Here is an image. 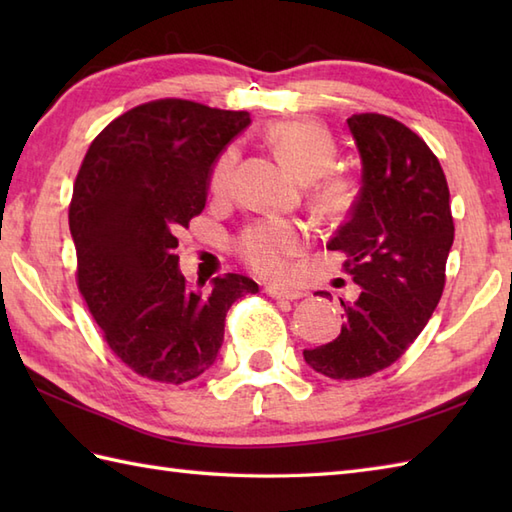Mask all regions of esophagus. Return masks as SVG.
Segmentation results:
<instances>
[{
    "label": "esophagus",
    "instance_id": "esophagus-1",
    "mask_svg": "<svg viewBox=\"0 0 512 512\" xmlns=\"http://www.w3.org/2000/svg\"><path fill=\"white\" fill-rule=\"evenodd\" d=\"M266 295L273 299H288V301H297L301 299L306 292L295 290V288H281V286H266Z\"/></svg>",
    "mask_w": 512,
    "mask_h": 512
}]
</instances>
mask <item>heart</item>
Instances as JSON below:
<instances>
[{
	"mask_svg": "<svg viewBox=\"0 0 512 512\" xmlns=\"http://www.w3.org/2000/svg\"><path fill=\"white\" fill-rule=\"evenodd\" d=\"M268 145L279 160L303 182H314L312 202L323 215H339L350 209L354 200V184L341 173L330 171L336 160V143L321 123L310 118H288L266 129ZM237 165V149L226 147L215 158L209 171V193L224 200L233 189V173ZM308 244V228L284 220L266 217L244 228L235 239V250L248 268L264 277H284L292 259Z\"/></svg>",
	"mask_w": 512,
	"mask_h": 512,
	"instance_id": "obj_1",
	"label": "heart"
}]
</instances>
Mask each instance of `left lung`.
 Listing matches in <instances>:
<instances>
[{"mask_svg":"<svg viewBox=\"0 0 512 512\" xmlns=\"http://www.w3.org/2000/svg\"><path fill=\"white\" fill-rule=\"evenodd\" d=\"M347 127L363 187L328 250L345 253L361 295L341 301L345 323L334 341L303 350L314 372L334 380L372 376L407 352L442 297L455 233L447 178L416 132L372 112L347 118Z\"/></svg>","mask_w":512,"mask_h":512,"instance_id":"8db88e82","label":"left lung"}]
</instances>
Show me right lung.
I'll list each match as a JSON object with an SVG mask.
<instances>
[{"label": "right lung", "mask_w": 512, "mask_h": 512, "mask_svg": "<svg viewBox=\"0 0 512 512\" xmlns=\"http://www.w3.org/2000/svg\"><path fill=\"white\" fill-rule=\"evenodd\" d=\"M248 125V112L149 101L114 118L76 173V286L110 350L138 376L182 385L204 374L228 308L259 292L235 273L215 277L211 290L191 288L176 255L180 228L204 209L215 158Z\"/></svg>", "instance_id": "add662e5"}]
</instances>
